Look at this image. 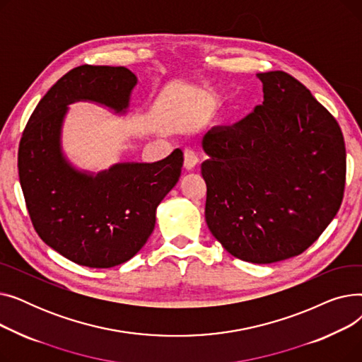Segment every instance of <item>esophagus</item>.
<instances>
[{"mask_svg":"<svg viewBox=\"0 0 362 362\" xmlns=\"http://www.w3.org/2000/svg\"><path fill=\"white\" fill-rule=\"evenodd\" d=\"M198 156L195 154V152L192 149H185L183 151V167L186 171H191L197 167L198 164Z\"/></svg>","mask_w":362,"mask_h":362,"instance_id":"obj_1","label":"esophagus"}]
</instances>
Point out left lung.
<instances>
[{"instance_id":"left-lung-1","label":"left lung","mask_w":362,"mask_h":362,"mask_svg":"<svg viewBox=\"0 0 362 362\" xmlns=\"http://www.w3.org/2000/svg\"><path fill=\"white\" fill-rule=\"evenodd\" d=\"M264 103L202 141L205 220L233 257L272 264L302 254L339 211L346 149L336 119L293 76L258 73Z\"/></svg>"}]
</instances>
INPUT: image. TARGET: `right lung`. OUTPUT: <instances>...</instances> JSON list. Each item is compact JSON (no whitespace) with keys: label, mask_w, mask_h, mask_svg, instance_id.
Here are the masks:
<instances>
[{"label":"right lung","mask_w":362,"mask_h":362,"mask_svg":"<svg viewBox=\"0 0 362 362\" xmlns=\"http://www.w3.org/2000/svg\"><path fill=\"white\" fill-rule=\"evenodd\" d=\"M136 81L126 67H74L36 105L18 144V179L36 233L85 267L110 269L135 255L154 230L158 204L180 176V149L156 163L117 164L97 176L74 170L62 154L67 104L89 100L120 112Z\"/></svg>","instance_id":"right-lung-1"}]
</instances>
